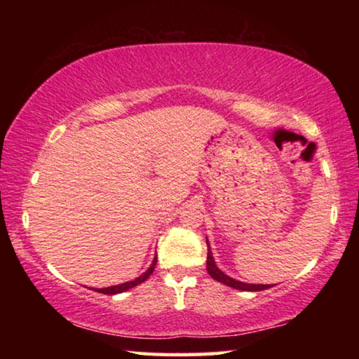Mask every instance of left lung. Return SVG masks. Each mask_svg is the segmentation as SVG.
<instances>
[{
	"label": "left lung",
	"mask_w": 359,
	"mask_h": 359,
	"mask_svg": "<svg viewBox=\"0 0 359 359\" xmlns=\"http://www.w3.org/2000/svg\"><path fill=\"white\" fill-rule=\"evenodd\" d=\"M207 245H208V256H207V271L210 276L217 280V282H222V284L236 288V290H242V292H261V290H266V288H271L274 287L273 284H245V282H241V280H236L233 278L228 276L222 270L219 269L215 262V257H212V253L210 250V243L207 239Z\"/></svg>",
	"instance_id": "obj_1"
}]
</instances>
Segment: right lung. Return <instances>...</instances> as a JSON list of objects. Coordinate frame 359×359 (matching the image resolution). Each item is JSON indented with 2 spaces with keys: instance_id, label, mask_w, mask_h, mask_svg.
I'll return each instance as SVG.
<instances>
[{
  "instance_id": "obj_1",
  "label": "right lung",
  "mask_w": 359,
  "mask_h": 359,
  "mask_svg": "<svg viewBox=\"0 0 359 359\" xmlns=\"http://www.w3.org/2000/svg\"><path fill=\"white\" fill-rule=\"evenodd\" d=\"M156 264H157V255L154 256V259H152L149 269L144 271L143 274H140L139 278H135L133 280H128V282H123V284H118V285H112V287H106V288H95V292L103 293V294H117V293L128 292L129 288H134L135 285H139V284H142V282L147 280L152 274V271H154Z\"/></svg>"
}]
</instances>
